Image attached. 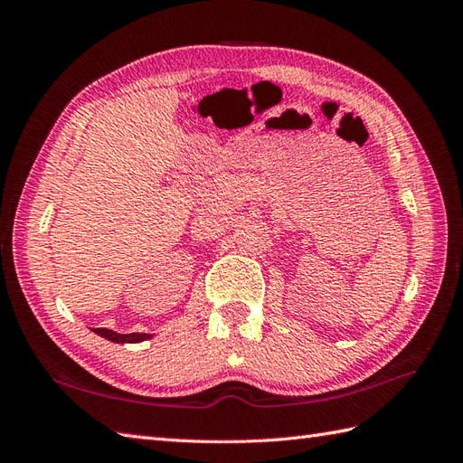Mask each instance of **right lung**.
I'll return each mask as SVG.
<instances>
[{"mask_svg": "<svg viewBox=\"0 0 463 463\" xmlns=\"http://www.w3.org/2000/svg\"><path fill=\"white\" fill-rule=\"evenodd\" d=\"M94 334L102 335V338L114 342V344H138V342H145L150 340L152 334H141V332H131V334H119L114 330H108V328H92Z\"/></svg>", "mask_w": 463, "mask_h": 463, "instance_id": "obj_1", "label": "right lung"}]
</instances>
